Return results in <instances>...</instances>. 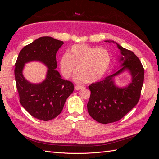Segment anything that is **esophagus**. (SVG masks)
<instances>
[{
	"label": "esophagus",
	"instance_id": "esophagus-1",
	"mask_svg": "<svg viewBox=\"0 0 159 159\" xmlns=\"http://www.w3.org/2000/svg\"><path fill=\"white\" fill-rule=\"evenodd\" d=\"M84 89V88L83 87V86H80V85H77L75 86V89L76 90H80V89Z\"/></svg>",
	"mask_w": 159,
	"mask_h": 159
}]
</instances>
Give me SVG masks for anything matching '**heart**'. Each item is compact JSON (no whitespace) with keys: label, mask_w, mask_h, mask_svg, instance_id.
Segmentation results:
<instances>
[{"label":"heart","mask_w":159,"mask_h":159,"mask_svg":"<svg viewBox=\"0 0 159 159\" xmlns=\"http://www.w3.org/2000/svg\"><path fill=\"white\" fill-rule=\"evenodd\" d=\"M111 61L110 52L104 48H95L86 44L71 46L60 60V68L64 78H69L75 71L76 83L88 84L98 81L106 73Z\"/></svg>","instance_id":"heart-1"}]
</instances>
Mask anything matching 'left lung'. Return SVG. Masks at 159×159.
Returning <instances> with one entry per match:
<instances>
[{"label": "left lung", "instance_id": "1", "mask_svg": "<svg viewBox=\"0 0 159 159\" xmlns=\"http://www.w3.org/2000/svg\"><path fill=\"white\" fill-rule=\"evenodd\" d=\"M105 42L115 43L119 49L120 69L115 70L103 80L89 85L91 95L87 106L91 117L100 123L107 124L122 119L137 104L144 81V68L133 52L113 40ZM125 71L131 75V82L125 87H119L114 78Z\"/></svg>", "mask_w": 159, "mask_h": 159}]
</instances>
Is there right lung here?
<instances>
[{
    "instance_id": "obj_1",
    "label": "right lung",
    "mask_w": 159,
    "mask_h": 159,
    "mask_svg": "<svg viewBox=\"0 0 159 159\" xmlns=\"http://www.w3.org/2000/svg\"><path fill=\"white\" fill-rule=\"evenodd\" d=\"M63 44L50 36L40 37L23 48L15 64L14 75L21 105L32 117L44 121L61 113L74 91V84L62 79L56 70V53ZM31 61L41 62L48 68L46 78L40 83H31L23 75L25 64Z\"/></svg>"
}]
</instances>
